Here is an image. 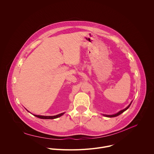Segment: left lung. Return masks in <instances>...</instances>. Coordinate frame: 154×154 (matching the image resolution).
I'll list each match as a JSON object with an SVG mask.
<instances>
[{"label": "left lung", "instance_id": "1", "mask_svg": "<svg viewBox=\"0 0 154 154\" xmlns=\"http://www.w3.org/2000/svg\"><path fill=\"white\" fill-rule=\"evenodd\" d=\"M132 101H131V103H129V105L126 107V108H125V109H122V110H120V111H119L118 112H117V113H116V114H111V115H108V114H102L103 116H105V117H116V116H119L120 114H121L122 113H123L124 111H125L126 109H128V108H129V107L130 106V105H131V103H132Z\"/></svg>", "mask_w": 154, "mask_h": 154}]
</instances>
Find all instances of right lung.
Here are the masks:
<instances>
[{
  "mask_svg": "<svg viewBox=\"0 0 154 154\" xmlns=\"http://www.w3.org/2000/svg\"><path fill=\"white\" fill-rule=\"evenodd\" d=\"M27 110V109H26ZM28 112H29L28 110H27ZM65 112H63L59 114H57L56 116H41V115H35V114H33L34 116L42 119H57L58 117H61V116H63Z\"/></svg>",
  "mask_w": 154,
  "mask_h": 154,
  "instance_id": "obj_1",
  "label": "right lung"
}]
</instances>
